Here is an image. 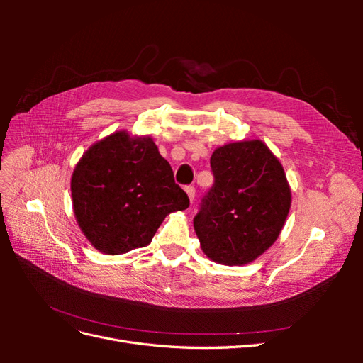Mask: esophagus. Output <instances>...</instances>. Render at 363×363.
Instances as JSON below:
<instances>
[{"label": "esophagus", "instance_id": "1", "mask_svg": "<svg viewBox=\"0 0 363 363\" xmlns=\"http://www.w3.org/2000/svg\"><path fill=\"white\" fill-rule=\"evenodd\" d=\"M186 194H188L189 200H191V203H192L194 199H195V188H194V186H186Z\"/></svg>", "mask_w": 363, "mask_h": 363}]
</instances>
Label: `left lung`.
Returning <instances> with one entry per match:
<instances>
[{"label":"left lung","mask_w":363,"mask_h":363,"mask_svg":"<svg viewBox=\"0 0 363 363\" xmlns=\"http://www.w3.org/2000/svg\"><path fill=\"white\" fill-rule=\"evenodd\" d=\"M215 183L194 218L204 255L221 265H245L279 238L291 208L281 163L262 140L219 147L211 157Z\"/></svg>","instance_id":"1"}]
</instances>
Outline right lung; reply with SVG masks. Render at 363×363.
<instances>
[{
    "label": "right lung",
    "instance_id": "1",
    "mask_svg": "<svg viewBox=\"0 0 363 363\" xmlns=\"http://www.w3.org/2000/svg\"><path fill=\"white\" fill-rule=\"evenodd\" d=\"M71 194L82 232L104 255L148 245L164 216L189 207L152 139L124 130L84 152L72 172Z\"/></svg>",
    "mask_w": 363,
    "mask_h": 363
}]
</instances>
